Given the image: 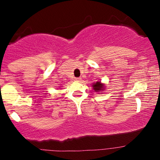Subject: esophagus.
<instances>
[{
	"label": "esophagus",
	"mask_w": 160,
	"mask_h": 160,
	"mask_svg": "<svg viewBox=\"0 0 160 160\" xmlns=\"http://www.w3.org/2000/svg\"><path fill=\"white\" fill-rule=\"evenodd\" d=\"M74 80H75V81H80L81 78H75Z\"/></svg>",
	"instance_id": "34e87169"
}]
</instances>
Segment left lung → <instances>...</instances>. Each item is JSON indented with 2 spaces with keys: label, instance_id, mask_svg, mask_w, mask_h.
I'll list each match as a JSON object with an SVG mask.
<instances>
[{
  "label": "left lung",
  "instance_id": "8db88e82",
  "mask_svg": "<svg viewBox=\"0 0 160 160\" xmlns=\"http://www.w3.org/2000/svg\"><path fill=\"white\" fill-rule=\"evenodd\" d=\"M92 87L95 92H98L103 89V85L101 83V82H96L94 85H92Z\"/></svg>",
  "mask_w": 160,
  "mask_h": 160
}]
</instances>
